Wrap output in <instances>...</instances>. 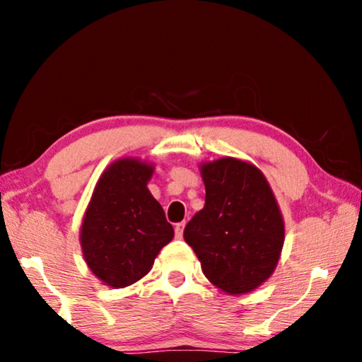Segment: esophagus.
I'll return each instance as SVG.
<instances>
[{
    "label": "esophagus",
    "instance_id": "esophagus-1",
    "mask_svg": "<svg viewBox=\"0 0 362 362\" xmlns=\"http://www.w3.org/2000/svg\"><path fill=\"white\" fill-rule=\"evenodd\" d=\"M183 228H185V222H180V223L175 225V238H177V240H182Z\"/></svg>",
    "mask_w": 362,
    "mask_h": 362
}]
</instances>
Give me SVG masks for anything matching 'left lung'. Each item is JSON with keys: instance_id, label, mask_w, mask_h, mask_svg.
Segmentation results:
<instances>
[{"instance_id": "left-lung-1", "label": "left lung", "mask_w": 362, "mask_h": 362, "mask_svg": "<svg viewBox=\"0 0 362 362\" xmlns=\"http://www.w3.org/2000/svg\"><path fill=\"white\" fill-rule=\"evenodd\" d=\"M206 203L183 238L206 278L228 293H246L269 278L284 244V222L259 169L235 158L201 166Z\"/></svg>"}]
</instances>
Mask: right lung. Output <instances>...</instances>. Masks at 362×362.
Segmentation results:
<instances>
[{
    "mask_svg": "<svg viewBox=\"0 0 362 362\" xmlns=\"http://www.w3.org/2000/svg\"><path fill=\"white\" fill-rule=\"evenodd\" d=\"M151 174L150 164L118 159L102 174L86 211L81 226L86 263L112 287L144 278L159 250L174 238L161 204L146 188Z\"/></svg>",
    "mask_w": 362,
    "mask_h": 362,
    "instance_id": "add662e5",
    "label": "right lung"
}]
</instances>
